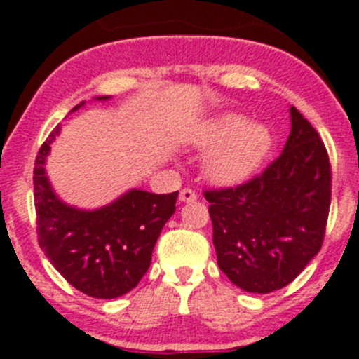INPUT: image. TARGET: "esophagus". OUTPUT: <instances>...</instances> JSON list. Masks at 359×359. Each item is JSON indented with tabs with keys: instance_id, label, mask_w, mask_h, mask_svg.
I'll use <instances>...</instances> for the list:
<instances>
[{
	"instance_id": "esophagus-1",
	"label": "esophagus",
	"mask_w": 359,
	"mask_h": 359,
	"mask_svg": "<svg viewBox=\"0 0 359 359\" xmlns=\"http://www.w3.org/2000/svg\"><path fill=\"white\" fill-rule=\"evenodd\" d=\"M196 199H198V194H196V190L183 189L182 192H180V201L190 203V201H196Z\"/></svg>"
}]
</instances>
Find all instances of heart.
<instances>
[{
	"label": "heart",
	"mask_w": 359,
	"mask_h": 359,
	"mask_svg": "<svg viewBox=\"0 0 359 359\" xmlns=\"http://www.w3.org/2000/svg\"><path fill=\"white\" fill-rule=\"evenodd\" d=\"M199 147H214L205 160L212 182L236 185L248 180L262 163L271 145L269 131L261 123H246L239 115L214 120L194 136Z\"/></svg>",
	"instance_id": "heart-1"
}]
</instances>
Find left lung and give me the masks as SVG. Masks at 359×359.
<instances>
[{
    "label": "left lung",
    "mask_w": 359,
    "mask_h": 359,
    "mask_svg": "<svg viewBox=\"0 0 359 359\" xmlns=\"http://www.w3.org/2000/svg\"><path fill=\"white\" fill-rule=\"evenodd\" d=\"M331 180L327 149L293 106L280 156L241 185L205 190L221 271L250 293L293 282L322 248Z\"/></svg>",
    "instance_id": "8db88e82"
}]
</instances>
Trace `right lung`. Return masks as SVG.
Instances as JSON below:
<instances>
[{"label": "right lung", "mask_w": 359, "mask_h": 359, "mask_svg": "<svg viewBox=\"0 0 359 359\" xmlns=\"http://www.w3.org/2000/svg\"><path fill=\"white\" fill-rule=\"evenodd\" d=\"M57 133L59 128L41 145L34 165L39 246L75 290L93 298L122 297L147 273L161 228L176 212L177 192L129 190L115 203L93 212L68 207L53 194L44 172L46 154Z\"/></svg>", "instance_id": "right-lung-1"}]
</instances>
